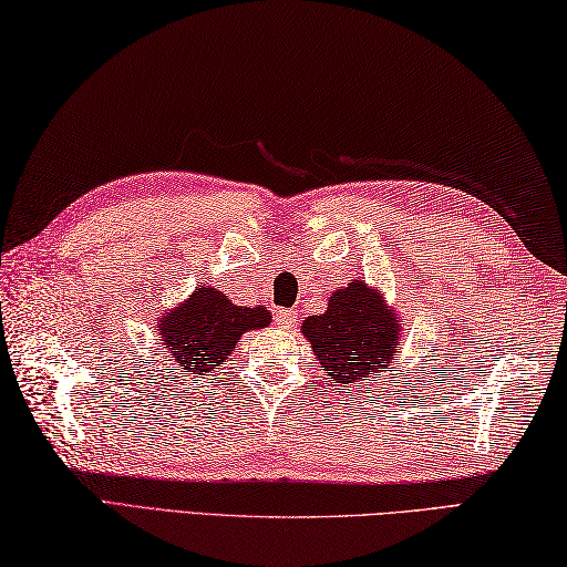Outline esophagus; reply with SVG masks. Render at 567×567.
Returning <instances> with one entry per match:
<instances>
[{
  "label": "esophagus",
  "instance_id": "1",
  "mask_svg": "<svg viewBox=\"0 0 567 567\" xmlns=\"http://www.w3.org/2000/svg\"><path fill=\"white\" fill-rule=\"evenodd\" d=\"M275 323L280 329H295V323H297V315L292 309H277L275 311Z\"/></svg>",
  "mask_w": 567,
  "mask_h": 567
}]
</instances>
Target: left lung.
Segmentation results:
<instances>
[{
  "label": "left lung",
  "mask_w": 567,
  "mask_h": 567,
  "mask_svg": "<svg viewBox=\"0 0 567 567\" xmlns=\"http://www.w3.org/2000/svg\"><path fill=\"white\" fill-rule=\"evenodd\" d=\"M302 333L319 365L343 388H363L400 353V323L378 290L360 280L336 290L327 311L302 323Z\"/></svg>",
  "instance_id": "obj_1"
}]
</instances>
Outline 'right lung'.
Instances as JSON below:
<instances>
[{
    "mask_svg": "<svg viewBox=\"0 0 567 567\" xmlns=\"http://www.w3.org/2000/svg\"><path fill=\"white\" fill-rule=\"evenodd\" d=\"M270 323L265 307H236L212 287H199L183 307L167 315L158 327V341L183 372L202 375L221 365L234 351L240 333Z\"/></svg>",
    "mask_w": 567,
    "mask_h": 567,
    "instance_id": "add662e5",
    "label": "right lung"
}]
</instances>
